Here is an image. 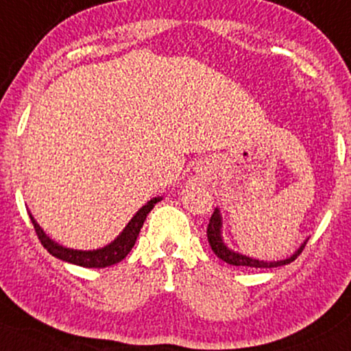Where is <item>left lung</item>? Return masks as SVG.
<instances>
[{
	"mask_svg": "<svg viewBox=\"0 0 351 351\" xmlns=\"http://www.w3.org/2000/svg\"><path fill=\"white\" fill-rule=\"evenodd\" d=\"M208 240H209L210 248H213V252L216 253L222 261H226V263L229 265H234V267H250V268H276V267H282V265H288L291 261L296 260L302 253L304 247H306V242H304L301 245V248H299L293 256H289V258L281 260V261H260V260L248 258V256L240 255V253L232 252L226 247V243H223L221 239V214H219V209L214 210L213 216L209 219Z\"/></svg>",
	"mask_w": 351,
	"mask_h": 351,
	"instance_id": "obj_1",
	"label": "left lung"
}]
</instances>
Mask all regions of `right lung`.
<instances>
[{
  "instance_id": "obj_1",
  "label": "right lung",
  "mask_w": 351,
  "mask_h": 351,
  "mask_svg": "<svg viewBox=\"0 0 351 351\" xmlns=\"http://www.w3.org/2000/svg\"><path fill=\"white\" fill-rule=\"evenodd\" d=\"M160 201V197H155L147 202L145 206H142V209H138V213L130 219V222L128 223L122 234L114 240L112 243H109L108 247L99 248V250H93V252H82V250H70V248L62 247V245L55 243L53 240H50L47 235L44 234V230L40 229L39 223L34 221V217L31 216L34 230H36L37 237H39L40 243L44 245V248L47 250L50 255L57 256L63 261H69V263L78 265V267H84V268H106L111 267V265L119 263L121 260H124L128 256V253L132 250L135 240L138 237V232H141L143 222H145L147 214L154 209V206Z\"/></svg>"
}]
</instances>
